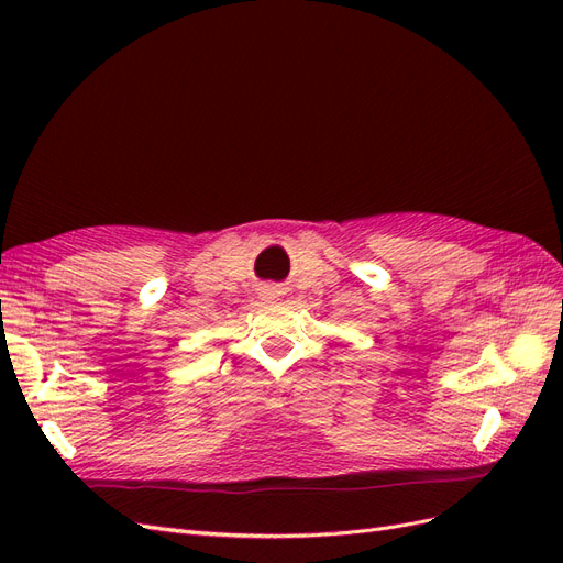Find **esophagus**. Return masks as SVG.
<instances>
[{
  "label": "esophagus",
  "mask_w": 563,
  "mask_h": 563,
  "mask_svg": "<svg viewBox=\"0 0 563 563\" xmlns=\"http://www.w3.org/2000/svg\"><path fill=\"white\" fill-rule=\"evenodd\" d=\"M263 294H265V296H263L265 300H275V298L279 296V291H277V288H265V291H263Z\"/></svg>",
  "instance_id": "esophagus-1"
}]
</instances>
